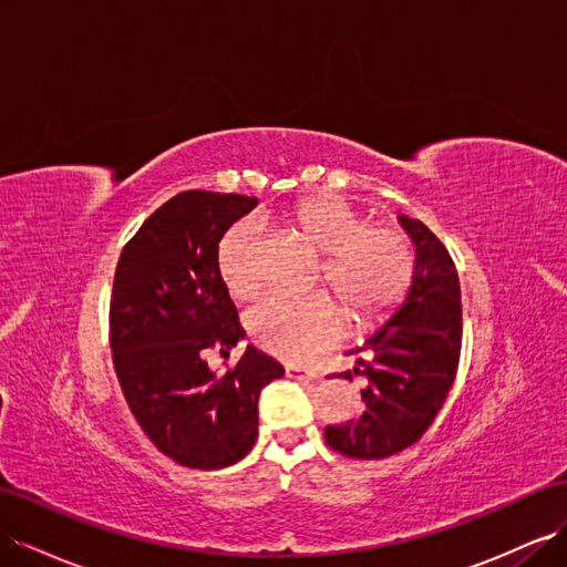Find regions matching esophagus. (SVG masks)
I'll use <instances>...</instances> for the list:
<instances>
[{
	"instance_id": "34e87169",
	"label": "esophagus",
	"mask_w": 567,
	"mask_h": 567,
	"mask_svg": "<svg viewBox=\"0 0 567 567\" xmlns=\"http://www.w3.org/2000/svg\"><path fill=\"white\" fill-rule=\"evenodd\" d=\"M286 377H290V379H305V381H317L319 372H315V370H298V367H286Z\"/></svg>"
}]
</instances>
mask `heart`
<instances>
[{"mask_svg":"<svg viewBox=\"0 0 567 567\" xmlns=\"http://www.w3.org/2000/svg\"><path fill=\"white\" fill-rule=\"evenodd\" d=\"M279 221L321 257V279L341 302L353 327L372 321L401 298L412 274V250L389 226H367L364 214L333 195H312L288 207ZM259 226L238 219L224 228L214 248L219 279L234 298L257 286ZM250 339L269 355L300 362L329 346L341 331V317L329 298L269 296L246 315Z\"/></svg>","mask_w":567,"mask_h":567,"instance_id":"heart-1","label":"heart"}]
</instances>
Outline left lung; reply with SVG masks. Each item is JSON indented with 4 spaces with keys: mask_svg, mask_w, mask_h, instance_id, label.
<instances>
[{
    "mask_svg": "<svg viewBox=\"0 0 567 567\" xmlns=\"http://www.w3.org/2000/svg\"><path fill=\"white\" fill-rule=\"evenodd\" d=\"M398 224L415 248L410 284L364 343L348 350L358 362L353 372L367 377L362 412L324 430L329 449L358 461H381L417 443L446 403L461 360V281L453 259L420 219L398 214Z\"/></svg>",
    "mask_w": 567,
    "mask_h": 567,
    "instance_id": "1",
    "label": "left lung"
}]
</instances>
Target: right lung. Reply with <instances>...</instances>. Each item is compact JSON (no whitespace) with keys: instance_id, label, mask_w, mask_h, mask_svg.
I'll list each match as a JSON object with an SVG mask.
<instances>
[{"instance_id":"add662e5","label":"right lung","mask_w":567,"mask_h":567,"mask_svg":"<svg viewBox=\"0 0 567 567\" xmlns=\"http://www.w3.org/2000/svg\"><path fill=\"white\" fill-rule=\"evenodd\" d=\"M257 197L186 190L166 200L121 250L110 310L114 370L137 424L174 463L219 470L255 446L257 401L284 367L248 346L231 372L207 348L231 350L246 331L214 248Z\"/></svg>"}]
</instances>
